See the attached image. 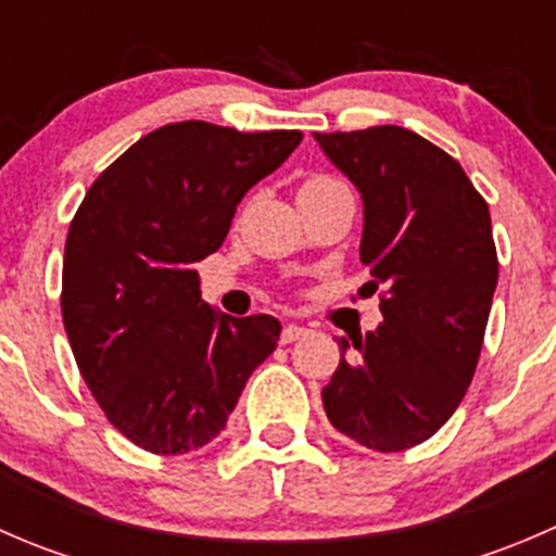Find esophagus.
I'll return each instance as SVG.
<instances>
[{
    "label": "esophagus",
    "instance_id": "34e87169",
    "mask_svg": "<svg viewBox=\"0 0 556 556\" xmlns=\"http://www.w3.org/2000/svg\"><path fill=\"white\" fill-rule=\"evenodd\" d=\"M309 333V330L304 328V325H295V323H288L282 328V336H279V341H282V344H293V341H299L301 336H306Z\"/></svg>",
    "mask_w": 556,
    "mask_h": 556
}]
</instances>
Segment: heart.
<instances>
[{"instance_id":"obj_1","label":"heart","mask_w":556,"mask_h":556,"mask_svg":"<svg viewBox=\"0 0 556 556\" xmlns=\"http://www.w3.org/2000/svg\"><path fill=\"white\" fill-rule=\"evenodd\" d=\"M333 185H341L336 177H328V174H312L301 182L299 193H306V190H325V188H333Z\"/></svg>"}]
</instances>
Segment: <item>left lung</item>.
Instances as JSON below:
<instances>
[{"instance_id":"1","label":"left lung","mask_w":556,"mask_h":556,"mask_svg":"<svg viewBox=\"0 0 556 556\" xmlns=\"http://www.w3.org/2000/svg\"><path fill=\"white\" fill-rule=\"evenodd\" d=\"M314 139L361 190V261L387 288L384 323L339 339L325 414L366 450H412L457 412L479 363L497 285L490 210L463 166L408 128Z\"/></svg>"}]
</instances>
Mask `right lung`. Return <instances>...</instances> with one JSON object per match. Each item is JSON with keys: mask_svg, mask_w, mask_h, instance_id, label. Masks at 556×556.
I'll use <instances>...</instances> for the list:
<instances>
[{"mask_svg": "<svg viewBox=\"0 0 556 556\" xmlns=\"http://www.w3.org/2000/svg\"><path fill=\"white\" fill-rule=\"evenodd\" d=\"M301 139L169 123L106 166L83 199L64 250V328L106 419L142 450L210 444L277 350L279 319L217 312L201 299L195 263L220 250L247 190Z\"/></svg>", "mask_w": 556, "mask_h": 556, "instance_id": "add662e5", "label": "right lung"}]
</instances>
